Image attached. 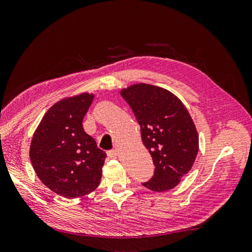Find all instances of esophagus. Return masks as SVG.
Returning a JSON list of instances; mask_svg holds the SVG:
<instances>
[{
  "mask_svg": "<svg viewBox=\"0 0 252 252\" xmlns=\"http://www.w3.org/2000/svg\"><path fill=\"white\" fill-rule=\"evenodd\" d=\"M108 157L111 158H116L119 157V152L117 150H112V151H108Z\"/></svg>",
  "mask_w": 252,
  "mask_h": 252,
  "instance_id": "esophagus-1",
  "label": "esophagus"
}]
</instances>
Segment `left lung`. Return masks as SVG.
Listing matches in <instances>:
<instances>
[{"instance_id":"obj_1","label":"left lung","mask_w":252,"mask_h":252,"mask_svg":"<svg viewBox=\"0 0 252 252\" xmlns=\"http://www.w3.org/2000/svg\"><path fill=\"white\" fill-rule=\"evenodd\" d=\"M120 94L139 122L142 142L155 165L153 177L143 186L154 191L174 189L198 153V133L189 110L171 91L143 82Z\"/></svg>"}]
</instances>
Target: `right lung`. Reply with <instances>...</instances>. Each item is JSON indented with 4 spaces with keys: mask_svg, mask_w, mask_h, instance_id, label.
I'll use <instances>...</instances> for the list:
<instances>
[{
    "mask_svg": "<svg viewBox=\"0 0 252 252\" xmlns=\"http://www.w3.org/2000/svg\"><path fill=\"white\" fill-rule=\"evenodd\" d=\"M94 94L63 98L44 114L33 134L30 158L45 186L66 198L82 197L100 184L107 154L82 127Z\"/></svg>",
    "mask_w": 252,
    "mask_h": 252,
    "instance_id": "1",
    "label": "right lung"
}]
</instances>
